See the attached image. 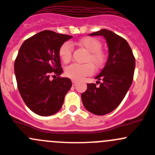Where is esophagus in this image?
Returning <instances> with one entry per match:
<instances>
[{"mask_svg": "<svg viewBox=\"0 0 155 155\" xmlns=\"http://www.w3.org/2000/svg\"><path fill=\"white\" fill-rule=\"evenodd\" d=\"M72 84H73V86H75V85L77 84V81H74V80L72 81Z\"/></svg>", "mask_w": 155, "mask_h": 155, "instance_id": "esophagus-1", "label": "esophagus"}]
</instances>
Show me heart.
Here are the masks:
<instances>
[{
    "label": "heart",
    "mask_w": 155,
    "mask_h": 155,
    "mask_svg": "<svg viewBox=\"0 0 155 155\" xmlns=\"http://www.w3.org/2000/svg\"><path fill=\"white\" fill-rule=\"evenodd\" d=\"M89 52V55L87 58V63L84 64H72L65 68V74L68 78L75 81L83 79L84 77L91 75L94 71V66L95 68L102 67L105 61V55L101 51L102 44L98 39L92 37H85L79 42ZM59 56L63 62L68 63L71 61L72 56V45L70 42H64L59 48Z\"/></svg>",
    "instance_id": "obj_1"
}]
</instances>
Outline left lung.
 <instances>
[{"label":"left lung","instance_id":"8db88e82","mask_svg":"<svg viewBox=\"0 0 155 155\" xmlns=\"http://www.w3.org/2000/svg\"><path fill=\"white\" fill-rule=\"evenodd\" d=\"M89 36H104L109 54L104 68L95 77L100 86L87 84L81 100L87 111L103 116L114 110L127 94L133 80L135 59L127 41L112 31L103 29Z\"/></svg>","mask_w":155,"mask_h":155}]
</instances>
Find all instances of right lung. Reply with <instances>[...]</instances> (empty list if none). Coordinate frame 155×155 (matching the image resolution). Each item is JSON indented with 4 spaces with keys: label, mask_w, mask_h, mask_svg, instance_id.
<instances>
[{
    "label": "right lung",
    "mask_w": 155,
    "mask_h": 155,
    "mask_svg": "<svg viewBox=\"0 0 155 155\" xmlns=\"http://www.w3.org/2000/svg\"><path fill=\"white\" fill-rule=\"evenodd\" d=\"M71 38L44 30L24 41L20 48L14 62L17 87L26 105L36 114L48 116L59 111L71 87L70 78H49L51 74H62L59 48Z\"/></svg>",
    "instance_id": "obj_1"
}]
</instances>
